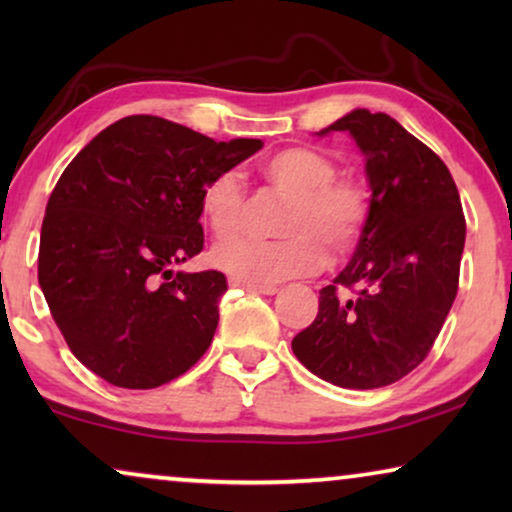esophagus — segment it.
Segmentation results:
<instances>
[{
	"label": "esophagus",
	"instance_id": "1",
	"mask_svg": "<svg viewBox=\"0 0 512 512\" xmlns=\"http://www.w3.org/2000/svg\"><path fill=\"white\" fill-rule=\"evenodd\" d=\"M228 284L233 286V289H244V291H251V293H263V296H272V293H277V286L251 284V282H242V279H235V277H230Z\"/></svg>",
	"mask_w": 512,
	"mask_h": 512
}]
</instances>
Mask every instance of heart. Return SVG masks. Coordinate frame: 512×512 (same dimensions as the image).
I'll return each instance as SVG.
<instances>
[{
	"label": "heart",
	"mask_w": 512,
	"mask_h": 512,
	"mask_svg": "<svg viewBox=\"0 0 512 512\" xmlns=\"http://www.w3.org/2000/svg\"><path fill=\"white\" fill-rule=\"evenodd\" d=\"M263 174L289 205L279 221L282 240H233L212 251V263L226 275L251 284H272L305 275L359 244L370 214V195L361 181L335 177L338 167L324 153L293 146L270 156ZM200 214L219 240L237 235L247 214L240 172L221 170L202 186Z\"/></svg>",
	"instance_id": "b5f03b06"
}]
</instances>
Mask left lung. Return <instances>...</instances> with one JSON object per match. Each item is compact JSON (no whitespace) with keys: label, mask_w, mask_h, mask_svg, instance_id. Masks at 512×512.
I'll use <instances>...</instances> for the list:
<instances>
[{"label":"left lung","mask_w":512,"mask_h":512,"mask_svg":"<svg viewBox=\"0 0 512 512\" xmlns=\"http://www.w3.org/2000/svg\"><path fill=\"white\" fill-rule=\"evenodd\" d=\"M349 132L366 158L370 214L319 312L293 338L298 361L342 389L394 384L426 359L459 289L466 219L450 170L387 114L354 109L319 135ZM356 288L354 299L337 289Z\"/></svg>","instance_id":"left-lung-1"}]
</instances>
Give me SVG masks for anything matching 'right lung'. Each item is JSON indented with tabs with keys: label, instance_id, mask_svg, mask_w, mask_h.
<instances>
[{
	"label": "right lung",
	"instance_id": "obj_1",
	"mask_svg": "<svg viewBox=\"0 0 512 512\" xmlns=\"http://www.w3.org/2000/svg\"><path fill=\"white\" fill-rule=\"evenodd\" d=\"M261 146L128 116L67 165L41 226L39 286L83 366L114 387L153 389L207 352L226 277L172 268L202 251V186Z\"/></svg>",
	"mask_w": 512,
	"mask_h": 512
}]
</instances>
